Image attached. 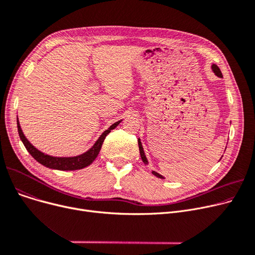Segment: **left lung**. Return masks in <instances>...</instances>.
<instances>
[{
    "label": "left lung",
    "mask_w": 255,
    "mask_h": 255,
    "mask_svg": "<svg viewBox=\"0 0 255 255\" xmlns=\"http://www.w3.org/2000/svg\"><path fill=\"white\" fill-rule=\"evenodd\" d=\"M211 68H212V71H213L214 73H215L216 76L222 78L223 75H222V73H221V71H220V69H219V67H218L216 64H213V65L211 66ZM137 141H138V148H139V153H140V157H141L142 162H143L144 164H148V159H146V157H145V154H144V151H143V148H142V144H141L140 138H138ZM220 159H221V158H220ZM152 173H153L154 176H156L157 178L164 179L163 176H161V175H160V173H158V172L155 171V170H152Z\"/></svg>",
    "instance_id": "8db88e82"
}]
</instances>
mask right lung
<instances>
[{
    "mask_svg": "<svg viewBox=\"0 0 255 255\" xmlns=\"http://www.w3.org/2000/svg\"><path fill=\"white\" fill-rule=\"evenodd\" d=\"M122 121L123 120H120V121H118V122L114 123L112 126L107 128L88 151H86L83 154H79L76 156H70V157L51 156V155H48L41 151H39L23 134L20 124H19V121H18V117H17L16 122H17V130H18L20 140L22 141L23 145L25 146L26 151L31 154V156L36 160L37 162L44 165L45 167L51 168V169L77 170V169L85 168L93 163V161L96 159V157L98 156V154L101 150L102 143H103L106 135L109 134L112 130H114L121 122H122Z\"/></svg>",
    "mask_w": 255,
    "mask_h": 255,
    "instance_id": "obj_1",
    "label": "right lung"
}]
</instances>
